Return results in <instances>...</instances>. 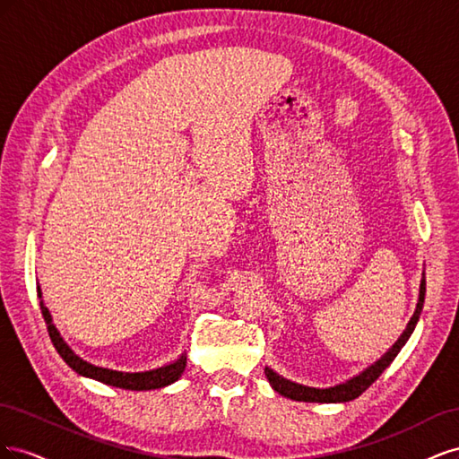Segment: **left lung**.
Segmentation results:
<instances>
[{
    "label": "left lung",
    "mask_w": 459,
    "mask_h": 459,
    "mask_svg": "<svg viewBox=\"0 0 459 459\" xmlns=\"http://www.w3.org/2000/svg\"><path fill=\"white\" fill-rule=\"evenodd\" d=\"M423 300H425V281H421V293H420L418 308H415V314L410 319L406 331L402 333L400 339L394 342L393 349L388 351L379 359V362H375L371 368H368L366 371L356 375L354 379L346 381L342 385H337V386H331V388H314V386H304V385L290 383V381L280 377L277 373H273L270 368H266V377H268L270 385L273 386V391L280 393L281 396L290 398V400H297V402H351V400L358 398L359 394L366 393L375 381L379 379V375L388 366H391V362L396 358V354L400 352L402 346L406 344L415 324H418V319H420V314H421V308H423Z\"/></svg>",
    "instance_id": "obj_1"
}]
</instances>
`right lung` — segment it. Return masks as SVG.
<instances>
[{
  "label": "right lung",
  "mask_w": 459,
  "mask_h": 459,
  "mask_svg": "<svg viewBox=\"0 0 459 459\" xmlns=\"http://www.w3.org/2000/svg\"><path fill=\"white\" fill-rule=\"evenodd\" d=\"M38 297H41L39 289H38ZM39 308H41V314H44L46 324H48V333H49V339L55 346V351L59 352V356L68 366H71L76 373L84 375V377H91V379L101 381L105 385L124 388V391H151V388H160V386H166V385L178 381L179 375H182L186 369V356L176 359V362L170 366H164V368L152 369V371H143V373H122V371H113V369H105V368H95V366L84 362V359H80L71 349H68L66 342L57 333V329H55V325L51 324V316H49V310L44 307V300L39 302Z\"/></svg>",
  "instance_id": "1"
}]
</instances>
